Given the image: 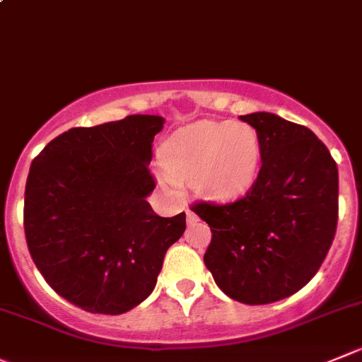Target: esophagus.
Returning <instances> with one entry per match:
<instances>
[{
	"mask_svg": "<svg viewBox=\"0 0 362 362\" xmlns=\"http://www.w3.org/2000/svg\"><path fill=\"white\" fill-rule=\"evenodd\" d=\"M187 222L190 223V226H192V223L197 222V215H195L194 211H190V209H188V211H187Z\"/></svg>",
	"mask_w": 362,
	"mask_h": 362,
	"instance_id": "obj_1",
	"label": "esophagus"
}]
</instances>
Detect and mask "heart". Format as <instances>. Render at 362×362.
I'll use <instances>...</instances> for the list:
<instances>
[{
    "label": "heart",
    "mask_w": 362,
    "mask_h": 362,
    "mask_svg": "<svg viewBox=\"0 0 362 362\" xmlns=\"http://www.w3.org/2000/svg\"><path fill=\"white\" fill-rule=\"evenodd\" d=\"M259 153V136L250 124L199 120L161 144L160 160L168 175L194 185L201 197L229 202L254 185ZM171 180L161 175L165 188L174 192Z\"/></svg>",
    "instance_id": "obj_1"
}]
</instances>
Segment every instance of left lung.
<instances>
[{
	"mask_svg": "<svg viewBox=\"0 0 362 362\" xmlns=\"http://www.w3.org/2000/svg\"><path fill=\"white\" fill-rule=\"evenodd\" d=\"M259 136L261 168L245 197L197 202L211 243L204 264L233 300L270 304L322 267L338 226V165L318 136L268 112L242 115Z\"/></svg>",
	"mask_w": 362,
	"mask_h": 362,
	"instance_id": "left-lung-1",
	"label": "left lung"
}]
</instances>
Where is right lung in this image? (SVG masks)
<instances>
[{
  "label": "right lung",
  "instance_id": "1",
  "mask_svg": "<svg viewBox=\"0 0 362 362\" xmlns=\"http://www.w3.org/2000/svg\"><path fill=\"white\" fill-rule=\"evenodd\" d=\"M163 117L127 115L72 127L32 161L24 190V235L46 282L71 304L122 315L156 286L165 252L187 215L158 216L147 202Z\"/></svg>",
  "mask_w": 362,
  "mask_h": 362
}]
</instances>
